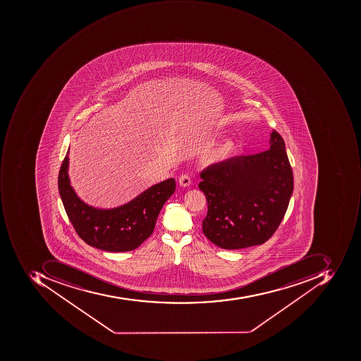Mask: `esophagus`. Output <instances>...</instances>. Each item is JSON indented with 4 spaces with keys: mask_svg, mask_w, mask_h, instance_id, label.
<instances>
[{
    "mask_svg": "<svg viewBox=\"0 0 361 361\" xmlns=\"http://www.w3.org/2000/svg\"><path fill=\"white\" fill-rule=\"evenodd\" d=\"M179 184L181 186H189L191 184V177L188 173H182L179 177Z\"/></svg>",
    "mask_w": 361,
    "mask_h": 361,
    "instance_id": "1",
    "label": "esophagus"
}]
</instances>
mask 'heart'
I'll return each mask as SVG.
<instances>
[{
	"mask_svg": "<svg viewBox=\"0 0 361 361\" xmlns=\"http://www.w3.org/2000/svg\"><path fill=\"white\" fill-rule=\"evenodd\" d=\"M234 149H235V144H234L233 142H228V143L224 144V147L220 149V157H228V156H230V154L233 153Z\"/></svg>",
	"mask_w": 361,
	"mask_h": 361,
	"instance_id": "heart-1",
	"label": "heart"
}]
</instances>
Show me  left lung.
Returning a JSON list of instances; mask_svg holds the SVG:
<instances>
[{
  "label": "left lung",
  "instance_id": "left-lung-1",
  "mask_svg": "<svg viewBox=\"0 0 361 361\" xmlns=\"http://www.w3.org/2000/svg\"><path fill=\"white\" fill-rule=\"evenodd\" d=\"M270 149L212 164L200 172L207 200L203 232L214 245L240 250L274 235L294 188L286 143L274 130Z\"/></svg>",
  "mask_w": 361,
  "mask_h": 361
}]
</instances>
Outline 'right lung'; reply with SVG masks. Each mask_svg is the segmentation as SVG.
Instances as JSON below:
<instances>
[{"instance_id":"1","label":"right lung","mask_w":361,"mask_h":361,"mask_svg":"<svg viewBox=\"0 0 361 361\" xmlns=\"http://www.w3.org/2000/svg\"><path fill=\"white\" fill-rule=\"evenodd\" d=\"M68 152L59 173V191L75 231L87 245L106 252H129L151 236L164 204L176 191L175 179L152 186L130 203L102 210L81 202L69 184Z\"/></svg>"}]
</instances>
